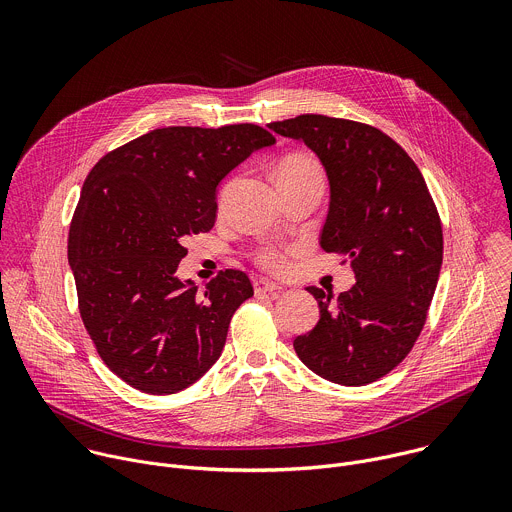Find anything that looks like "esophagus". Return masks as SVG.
I'll return each mask as SVG.
<instances>
[{
    "instance_id": "34e87169",
    "label": "esophagus",
    "mask_w": 512,
    "mask_h": 512,
    "mask_svg": "<svg viewBox=\"0 0 512 512\" xmlns=\"http://www.w3.org/2000/svg\"><path fill=\"white\" fill-rule=\"evenodd\" d=\"M253 287H255V294H257V296H263V294L275 296V294H279V289H281L279 283L269 281V279H257V281L253 283Z\"/></svg>"
}]
</instances>
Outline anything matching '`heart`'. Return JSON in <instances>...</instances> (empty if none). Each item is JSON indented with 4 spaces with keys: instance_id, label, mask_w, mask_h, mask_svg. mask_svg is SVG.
<instances>
[{
    "instance_id": "obj_1",
    "label": "heart",
    "mask_w": 512,
    "mask_h": 512,
    "mask_svg": "<svg viewBox=\"0 0 512 512\" xmlns=\"http://www.w3.org/2000/svg\"><path fill=\"white\" fill-rule=\"evenodd\" d=\"M322 184L324 186V172L320 162L310 156V154H291L287 158L281 160L279 168H277V184L285 186V184ZM259 263L271 271H279L283 267V257L273 251V249H265L259 255Z\"/></svg>"
}]
</instances>
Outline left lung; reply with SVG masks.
<instances>
[{
    "label": "left lung",
    "instance_id": "8db88e82",
    "mask_svg": "<svg viewBox=\"0 0 512 512\" xmlns=\"http://www.w3.org/2000/svg\"><path fill=\"white\" fill-rule=\"evenodd\" d=\"M267 127L320 158L330 182L320 247L356 277L338 298L308 287L320 320L294 348L326 381L369 385L409 354L425 324L444 257L440 214L415 162L381 129L312 113Z\"/></svg>",
    "mask_w": 512,
    "mask_h": 512
}]
</instances>
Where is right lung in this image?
<instances>
[{"mask_svg": "<svg viewBox=\"0 0 512 512\" xmlns=\"http://www.w3.org/2000/svg\"><path fill=\"white\" fill-rule=\"evenodd\" d=\"M275 137L253 123L162 127L103 156L68 233L83 324L107 367L137 391L172 395L223 352L247 273L221 271L200 291L176 275L182 241L216 221V188Z\"/></svg>", "mask_w": 512, "mask_h": 512, "instance_id": "obj_1", "label": "right lung"}]
</instances>
